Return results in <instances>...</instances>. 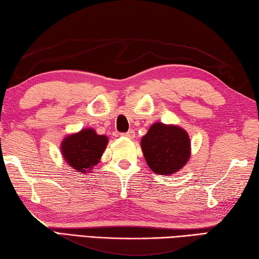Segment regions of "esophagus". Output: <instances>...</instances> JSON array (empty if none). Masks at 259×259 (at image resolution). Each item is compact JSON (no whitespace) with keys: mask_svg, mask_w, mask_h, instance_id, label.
I'll return each mask as SVG.
<instances>
[{"mask_svg":"<svg viewBox=\"0 0 259 259\" xmlns=\"http://www.w3.org/2000/svg\"><path fill=\"white\" fill-rule=\"evenodd\" d=\"M121 135L122 137H125V138H128V139H133L134 137H135V132L134 131H128V132H126V133H121Z\"/></svg>","mask_w":259,"mask_h":259,"instance_id":"34e87169","label":"esophagus"}]
</instances>
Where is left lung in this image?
I'll return each mask as SVG.
<instances>
[{"label":"left lung","instance_id":"left-lung-1","mask_svg":"<svg viewBox=\"0 0 259 259\" xmlns=\"http://www.w3.org/2000/svg\"><path fill=\"white\" fill-rule=\"evenodd\" d=\"M147 164L155 174L172 175L181 170L191 156L188 133L180 126L155 122L141 139Z\"/></svg>","mask_w":259,"mask_h":259}]
</instances>
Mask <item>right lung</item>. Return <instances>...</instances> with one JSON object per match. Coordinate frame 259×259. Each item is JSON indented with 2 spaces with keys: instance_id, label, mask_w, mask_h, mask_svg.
<instances>
[{
  "instance_id": "obj_1",
  "label": "right lung",
  "mask_w": 259,
  "mask_h": 259,
  "mask_svg": "<svg viewBox=\"0 0 259 259\" xmlns=\"http://www.w3.org/2000/svg\"><path fill=\"white\" fill-rule=\"evenodd\" d=\"M109 140L94 128L81 130L61 142V153L66 163L78 172H88L101 160Z\"/></svg>"
}]
</instances>
